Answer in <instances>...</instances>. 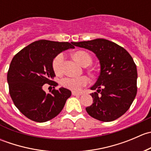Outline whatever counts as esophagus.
I'll use <instances>...</instances> for the list:
<instances>
[{
	"label": "esophagus",
	"instance_id": "esophagus-1",
	"mask_svg": "<svg viewBox=\"0 0 151 151\" xmlns=\"http://www.w3.org/2000/svg\"><path fill=\"white\" fill-rule=\"evenodd\" d=\"M72 95L73 96H80V95H82V93L75 92V91H72Z\"/></svg>",
	"mask_w": 151,
	"mask_h": 151
}]
</instances>
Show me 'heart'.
I'll return each instance as SVG.
<instances>
[{"instance_id":"heart-1","label":"heart","mask_w":151,"mask_h":151,"mask_svg":"<svg viewBox=\"0 0 151 151\" xmlns=\"http://www.w3.org/2000/svg\"><path fill=\"white\" fill-rule=\"evenodd\" d=\"M73 56H74V58L83 66H89L92 61L90 55L85 51L76 52ZM63 60H64V55L63 53L58 55L53 60V69L55 72L57 74H60L62 71ZM88 83H89V80L86 77H66L61 80V85L63 87L74 91H79L81 89L82 87L86 85Z\"/></svg>"}]
</instances>
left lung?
I'll list each match as a JSON object with an SVG mask.
<instances>
[{"label": "left lung", "instance_id": "8db88e82", "mask_svg": "<svg viewBox=\"0 0 151 151\" xmlns=\"http://www.w3.org/2000/svg\"><path fill=\"white\" fill-rule=\"evenodd\" d=\"M76 47L92 51L99 60V78L91 88L93 103L85 108L95 119L110 122L122 116L137 95V71L129 52L122 47L104 39L73 42Z\"/></svg>", "mask_w": 151, "mask_h": 151}]
</instances>
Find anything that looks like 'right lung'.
<instances>
[{
    "label": "right lung",
    "mask_w": 151,
    "mask_h": 151,
    "mask_svg": "<svg viewBox=\"0 0 151 151\" xmlns=\"http://www.w3.org/2000/svg\"><path fill=\"white\" fill-rule=\"evenodd\" d=\"M71 43L36 41L12 59L7 73L11 98L29 119L39 123L52 119L61 112L71 96V91L64 88L53 89L50 93L43 90L45 84L57 85L52 80L55 76L53 60L64 50L74 49Z\"/></svg>",
    "instance_id": "right-lung-1"
}]
</instances>
